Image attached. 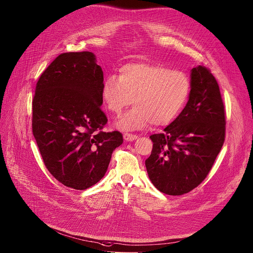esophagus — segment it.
I'll return each instance as SVG.
<instances>
[{"label":"esophagus","instance_id":"34e87169","mask_svg":"<svg viewBox=\"0 0 253 253\" xmlns=\"http://www.w3.org/2000/svg\"><path fill=\"white\" fill-rule=\"evenodd\" d=\"M137 135H135V134H131V133H124V139L126 141H133L137 139Z\"/></svg>","mask_w":253,"mask_h":253}]
</instances>
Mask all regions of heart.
<instances>
[{
	"label": "heart",
	"mask_w": 253,
	"mask_h": 253,
	"mask_svg": "<svg viewBox=\"0 0 253 253\" xmlns=\"http://www.w3.org/2000/svg\"><path fill=\"white\" fill-rule=\"evenodd\" d=\"M191 91L188 76L161 65L128 63L119 70V78L108 76L100 96L106 109L116 116L133 103L134 108L118 122L124 131L141 130L170 124L186 105ZM133 100H131V98Z\"/></svg>",
	"instance_id": "obj_1"
}]
</instances>
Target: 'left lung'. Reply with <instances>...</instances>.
<instances>
[{"label": "left lung", "instance_id": "1", "mask_svg": "<svg viewBox=\"0 0 253 253\" xmlns=\"http://www.w3.org/2000/svg\"><path fill=\"white\" fill-rule=\"evenodd\" d=\"M189 99L176 119L154 134L145 161L148 177L161 192L182 195L197 187L224 144L226 118L218 84L205 66L190 74Z\"/></svg>", "mask_w": 253, "mask_h": 253}]
</instances>
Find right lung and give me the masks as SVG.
<instances>
[{
	"label": "right lung",
	"instance_id": "add662e5",
	"mask_svg": "<svg viewBox=\"0 0 253 253\" xmlns=\"http://www.w3.org/2000/svg\"><path fill=\"white\" fill-rule=\"evenodd\" d=\"M104 73L91 52L59 55L41 75L32 102V133L48 172L65 186L91 187L102 179L120 132H104Z\"/></svg>",
	"mask_w": 253,
	"mask_h": 253
}]
</instances>
